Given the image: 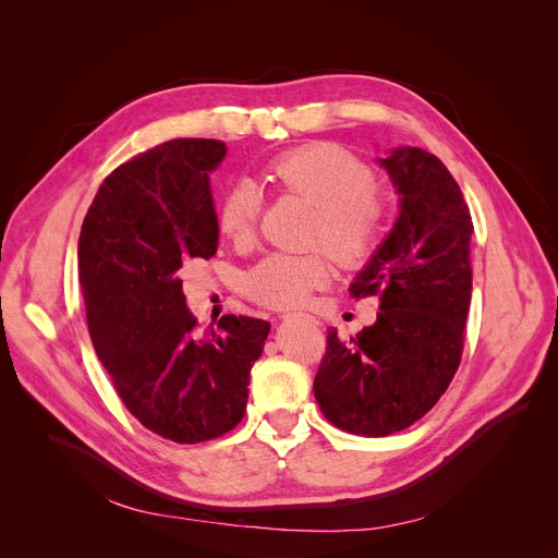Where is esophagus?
Wrapping results in <instances>:
<instances>
[{
	"label": "esophagus",
	"instance_id": "obj_1",
	"mask_svg": "<svg viewBox=\"0 0 558 558\" xmlns=\"http://www.w3.org/2000/svg\"><path fill=\"white\" fill-rule=\"evenodd\" d=\"M299 316H303V314H295V312H287V314H282L280 318H282V320H289V318H299ZM307 318H312V316H307ZM312 320H314V318H312ZM314 323H316V320H314Z\"/></svg>",
	"mask_w": 558,
	"mask_h": 558
}]
</instances>
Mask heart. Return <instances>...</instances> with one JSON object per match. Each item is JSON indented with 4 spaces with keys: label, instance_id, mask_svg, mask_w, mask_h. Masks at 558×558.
Returning <instances> with one entry per match:
<instances>
[{
    "label": "heart",
    "instance_id": "obj_1",
    "mask_svg": "<svg viewBox=\"0 0 558 558\" xmlns=\"http://www.w3.org/2000/svg\"><path fill=\"white\" fill-rule=\"evenodd\" d=\"M282 195H293L316 208L312 244L324 251L271 253L257 263L246 289L251 299L271 310L301 307L312 291L333 278V259L343 269H361L381 248L390 210L375 193V170L333 145H307L276 157L263 172ZM263 197L248 181H238L217 204V229L233 244H248L257 233Z\"/></svg>",
    "mask_w": 558,
    "mask_h": 558
}]
</instances>
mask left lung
<instances>
[{
    "instance_id": "left-lung-1",
    "label": "left lung",
    "mask_w": 558,
    "mask_h": 558,
    "mask_svg": "<svg viewBox=\"0 0 558 558\" xmlns=\"http://www.w3.org/2000/svg\"><path fill=\"white\" fill-rule=\"evenodd\" d=\"M401 213L350 295H379L377 323L354 339L327 331L314 395L337 428L386 437L422 420L460 367L471 305L473 221L458 181L422 147L381 159Z\"/></svg>"
}]
</instances>
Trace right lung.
Segmentation results:
<instances>
[{"label":"right lung","instance_id":"add662e5","mask_svg":"<svg viewBox=\"0 0 558 558\" xmlns=\"http://www.w3.org/2000/svg\"><path fill=\"white\" fill-rule=\"evenodd\" d=\"M215 138H174L119 166L98 189L78 240L94 350L128 411L179 444L233 430L251 365L271 325L227 314L199 331L183 276L217 251L208 172L225 159Z\"/></svg>","mask_w":558,"mask_h":558}]
</instances>
